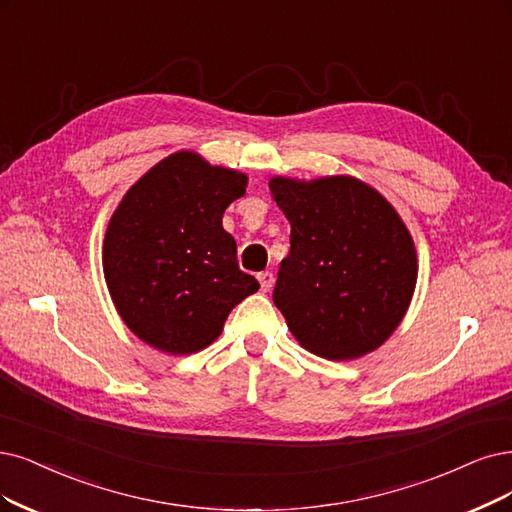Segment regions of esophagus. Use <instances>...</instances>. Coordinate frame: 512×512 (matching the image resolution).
Instances as JSON below:
<instances>
[{
	"label": "esophagus",
	"instance_id": "1",
	"mask_svg": "<svg viewBox=\"0 0 512 512\" xmlns=\"http://www.w3.org/2000/svg\"><path fill=\"white\" fill-rule=\"evenodd\" d=\"M257 280H259L263 293H268L274 287V274L272 272H259Z\"/></svg>",
	"mask_w": 512,
	"mask_h": 512
}]
</instances>
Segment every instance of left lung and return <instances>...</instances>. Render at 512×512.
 <instances>
[{
	"label": "left lung",
	"mask_w": 512,
	"mask_h": 512,
	"mask_svg": "<svg viewBox=\"0 0 512 512\" xmlns=\"http://www.w3.org/2000/svg\"><path fill=\"white\" fill-rule=\"evenodd\" d=\"M291 223L274 304L297 342L329 361L380 348L411 304L418 257L392 204L354 177L270 179Z\"/></svg>",
	"instance_id": "obj_1"
}]
</instances>
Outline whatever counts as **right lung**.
I'll use <instances>...</instances> for the list:
<instances>
[{
    "label": "right lung",
    "mask_w": 512,
    "mask_h": 512,
    "mask_svg": "<svg viewBox=\"0 0 512 512\" xmlns=\"http://www.w3.org/2000/svg\"><path fill=\"white\" fill-rule=\"evenodd\" d=\"M246 175L194 151L164 158L132 185L103 242V272L126 327L151 348L192 354L211 346L227 314L259 282L238 268L221 225Z\"/></svg>",
    "instance_id": "1"
}]
</instances>
